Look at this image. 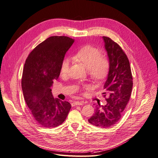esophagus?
<instances>
[{"mask_svg":"<svg viewBox=\"0 0 158 158\" xmlns=\"http://www.w3.org/2000/svg\"><path fill=\"white\" fill-rule=\"evenodd\" d=\"M83 105V101H77V102H73L72 103L73 106H77V105Z\"/></svg>","mask_w":158,"mask_h":158,"instance_id":"1","label":"esophagus"}]
</instances>
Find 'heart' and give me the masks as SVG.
Here are the masks:
<instances>
[{
    "label": "heart",
    "instance_id": "b5f03b06",
    "mask_svg": "<svg viewBox=\"0 0 158 158\" xmlns=\"http://www.w3.org/2000/svg\"><path fill=\"white\" fill-rule=\"evenodd\" d=\"M73 59L82 64L89 69V75L95 82H101L106 78L110 69V62L105 55H101V51L91 45H85L80 48L73 55ZM71 60L64 58L60 64V73L62 75L68 73ZM85 88L90 89L89 85H85Z\"/></svg>",
    "mask_w": 158,
    "mask_h": 158
}]
</instances>
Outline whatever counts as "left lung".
<instances>
[{
	"instance_id": "left-lung-1",
	"label": "left lung",
	"mask_w": 158,
	"mask_h": 158,
	"mask_svg": "<svg viewBox=\"0 0 158 158\" xmlns=\"http://www.w3.org/2000/svg\"><path fill=\"white\" fill-rule=\"evenodd\" d=\"M110 62V69L103 93L107 103L96 107L94 114L88 121L93 126L106 128L118 122L130 98L133 77L127 55L121 47L110 38L103 36Z\"/></svg>"
}]
</instances>
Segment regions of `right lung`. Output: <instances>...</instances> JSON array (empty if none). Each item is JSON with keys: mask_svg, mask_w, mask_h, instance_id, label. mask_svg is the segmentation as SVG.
Segmentation results:
<instances>
[{"mask_svg": "<svg viewBox=\"0 0 158 158\" xmlns=\"http://www.w3.org/2000/svg\"><path fill=\"white\" fill-rule=\"evenodd\" d=\"M74 41L67 36H51L26 59L22 79L23 97L34 120L43 127L61 125L71 108L69 102L53 98L51 87L58 79L61 62Z\"/></svg>", "mask_w": 158, "mask_h": 158, "instance_id": "obj_1", "label": "right lung"}]
</instances>
